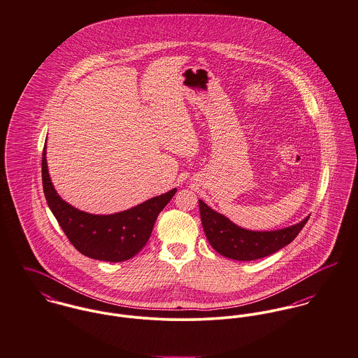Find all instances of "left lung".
<instances>
[{"mask_svg": "<svg viewBox=\"0 0 358 358\" xmlns=\"http://www.w3.org/2000/svg\"><path fill=\"white\" fill-rule=\"evenodd\" d=\"M199 210L203 231L211 247L235 261H255L276 252L298 236L310 217L278 231H250L234 224L200 199Z\"/></svg>", "mask_w": 358, "mask_h": 358, "instance_id": "8db88e82", "label": "left lung"}]
</instances>
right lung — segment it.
Listing matches in <instances>:
<instances>
[{"label": "right lung", "instance_id": "add662e5", "mask_svg": "<svg viewBox=\"0 0 358 358\" xmlns=\"http://www.w3.org/2000/svg\"><path fill=\"white\" fill-rule=\"evenodd\" d=\"M42 185L46 203L66 236L80 254L106 262L133 258L148 241L160 211L177 192V188L148 199L115 214H90L60 198L46 163V145L42 154Z\"/></svg>", "mask_w": 358, "mask_h": 358}]
</instances>
